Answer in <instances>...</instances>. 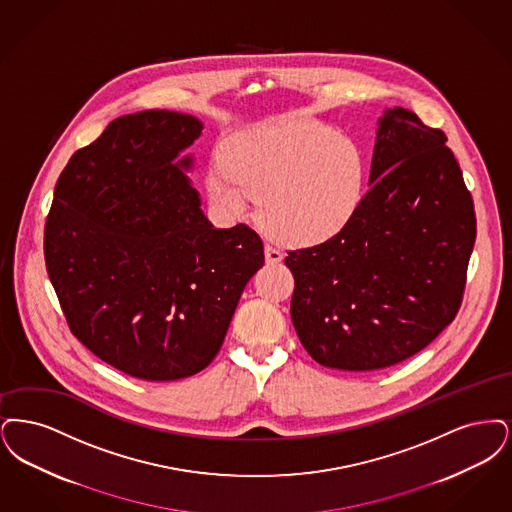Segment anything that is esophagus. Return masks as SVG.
Masks as SVG:
<instances>
[{
	"label": "esophagus",
	"mask_w": 512,
	"mask_h": 512,
	"mask_svg": "<svg viewBox=\"0 0 512 512\" xmlns=\"http://www.w3.org/2000/svg\"><path fill=\"white\" fill-rule=\"evenodd\" d=\"M266 262L267 264H279L283 260V252L277 250L275 246L266 245Z\"/></svg>",
	"instance_id": "obj_1"
}]
</instances>
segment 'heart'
Listing matches in <instances>:
<instances>
[{
    "instance_id": "1",
    "label": "heart",
    "mask_w": 512,
    "mask_h": 512,
    "mask_svg": "<svg viewBox=\"0 0 512 512\" xmlns=\"http://www.w3.org/2000/svg\"><path fill=\"white\" fill-rule=\"evenodd\" d=\"M208 176L210 200L241 218L260 197V220L290 245H315L346 227L363 197L365 162L354 141L317 122L258 126Z\"/></svg>"
}]
</instances>
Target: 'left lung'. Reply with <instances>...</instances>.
Instances as JSON below:
<instances>
[{
  "label": "left lung",
  "mask_w": 512,
  "mask_h": 512,
  "mask_svg": "<svg viewBox=\"0 0 512 512\" xmlns=\"http://www.w3.org/2000/svg\"><path fill=\"white\" fill-rule=\"evenodd\" d=\"M442 130L378 118L369 191L329 241L292 250L290 317L323 367L375 371L426 348L459 312L476 216Z\"/></svg>",
  "instance_id": "1"
}]
</instances>
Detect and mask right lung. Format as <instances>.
<instances>
[{
    "label": "right lung",
    "instance_id": "1",
    "mask_svg": "<svg viewBox=\"0 0 512 512\" xmlns=\"http://www.w3.org/2000/svg\"><path fill=\"white\" fill-rule=\"evenodd\" d=\"M191 114H126L76 151L45 222V266L72 334L114 369L143 380L202 371L222 348L262 239L216 229L200 210L185 153Z\"/></svg>",
    "mask_w": 512,
    "mask_h": 512
}]
</instances>
